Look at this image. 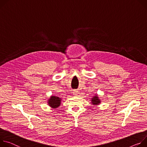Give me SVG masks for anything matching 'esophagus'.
<instances>
[{
    "label": "esophagus",
    "instance_id": "esophagus-1",
    "mask_svg": "<svg viewBox=\"0 0 147 147\" xmlns=\"http://www.w3.org/2000/svg\"><path fill=\"white\" fill-rule=\"evenodd\" d=\"M78 90H73V93H74V95H77V94H78Z\"/></svg>",
    "mask_w": 147,
    "mask_h": 147
}]
</instances>
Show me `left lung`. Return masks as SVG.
I'll use <instances>...</instances> for the list:
<instances>
[{
    "mask_svg": "<svg viewBox=\"0 0 147 147\" xmlns=\"http://www.w3.org/2000/svg\"><path fill=\"white\" fill-rule=\"evenodd\" d=\"M92 103L93 105H99L100 103V100L99 99V97H97V95L94 96L92 99Z\"/></svg>",
    "mask_w": 147,
    "mask_h": 147,
    "instance_id": "obj_1",
    "label": "left lung"
}]
</instances>
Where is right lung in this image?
<instances>
[{"instance_id":"obj_1","label":"right lung","mask_w":147,"mask_h":147,"mask_svg":"<svg viewBox=\"0 0 147 147\" xmlns=\"http://www.w3.org/2000/svg\"><path fill=\"white\" fill-rule=\"evenodd\" d=\"M61 99L58 97L51 96L48 100V105L53 108H57L61 105Z\"/></svg>"}]
</instances>
